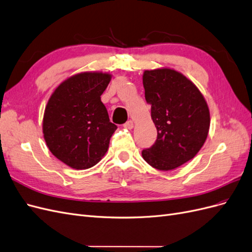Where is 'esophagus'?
Masks as SVG:
<instances>
[{"label":"esophagus","mask_w":252,"mask_h":252,"mask_svg":"<svg viewBox=\"0 0 252 252\" xmlns=\"http://www.w3.org/2000/svg\"><path fill=\"white\" fill-rule=\"evenodd\" d=\"M124 127L127 129H132L133 128V122L132 121H127L124 124Z\"/></svg>","instance_id":"obj_1"}]
</instances>
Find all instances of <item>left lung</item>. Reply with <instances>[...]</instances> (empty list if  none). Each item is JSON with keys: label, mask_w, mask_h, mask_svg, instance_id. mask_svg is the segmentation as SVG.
<instances>
[{"label": "left lung", "mask_w": 252, "mask_h": 252, "mask_svg": "<svg viewBox=\"0 0 252 252\" xmlns=\"http://www.w3.org/2000/svg\"><path fill=\"white\" fill-rule=\"evenodd\" d=\"M143 85L158 138L142 157L158 170H173L193 158L207 139L208 105L191 81L170 68L145 70Z\"/></svg>", "instance_id": "8db88e82"}]
</instances>
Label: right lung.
<instances>
[{
  "label": "right lung",
  "mask_w": 252,
  "mask_h": 252,
  "mask_svg": "<svg viewBox=\"0 0 252 252\" xmlns=\"http://www.w3.org/2000/svg\"><path fill=\"white\" fill-rule=\"evenodd\" d=\"M111 74L81 72L53 91L43 118V133L51 154L73 169H88L101 161L118 128L101 101Z\"/></svg>",
  "instance_id": "obj_1"
}]
</instances>
